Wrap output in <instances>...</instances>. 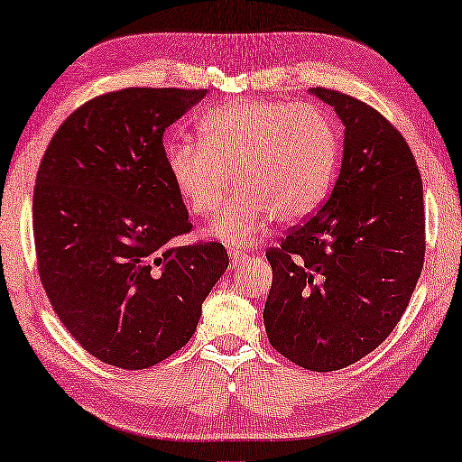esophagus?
Segmentation results:
<instances>
[{
  "mask_svg": "<svg viewBox=\"0 0 462 462\" xmlns=\"http://www.w3.org/2000/svg\"><path fill=\"white\" fill-rule=\"evenodd\" d=\"M245 252H241V249H236V247H229V258L233 263H241L245 260Z\"/></svg>",
  "mask_w": 462,
  "mask_h": 462,
  "instance_id": "esophagus-1",
  "label": "esophagus"
}]
</instances>
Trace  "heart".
Returning <instances> with one entry per match:
<instances>
[{"instance_id":"b5f03b06","label":"heart","mask_w":462,"mask_h":462,"mask_svg":"<svg viewBox=\"0 0 462 462\" xmlns=\"http://www.w3.org/2000/svg\"><path fill=\"white\" fill-rule=\"evenodd\" d=\"M200 143L171 141L165 163L192 217L215 213L229 188L213 236L252 245L272 217L299 223L328 199L339 141L321 106L254 100L221 106L200 120Z\"/></svg>"}]
</instances>
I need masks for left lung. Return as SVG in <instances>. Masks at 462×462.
Masks as SVG:
<instances>
[{"label": "left lung", "mask_w": 462, "mask_h": 462, "mask_svg": "<svg viewBox=\"0 0 462 462\" xmlns=\"http://www.w3.org/2000/svg\"><path fill=\"white\" fill-rule=\"evenodd\" d=\"M344 123L328 202L270 247L263 325L294 365L329 373L381 346L405 313L426 254L423 188L407 141L373 106L313 88Z\"/></svg>", "instance_id": "obj_1"}]
</instances>
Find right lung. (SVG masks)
Wrapping results in <instances>:
<instances>
[{"instance_id": "right-lung-1", "label": "right lung", "mask_w": 462, "mask_h": 462, "mask_svg": "<svg viewBox=\"0 0 462 462\" xmlns=\"http://www.w3.org/2000/svg\"><path fill=\"white\" fill-rule=\"evenodd\" d=\"M207 89L126 88L79 106L36 173L41 282L60 323L106 365L143 370L192 337L229 255L217 241L170 247L192 229L163 133Z\"/></svg>"}]
</instances>
